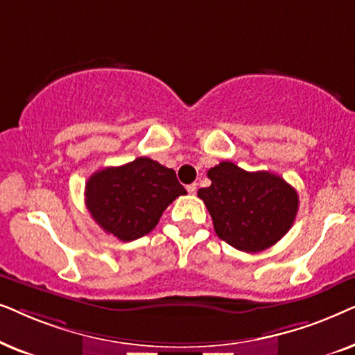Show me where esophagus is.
Instances as JSON below:
<instances>
[{"label":"esophagus","mask_w":355,"mask_h":355,"mask_svg":"<svg viewBox=\"0 0 355 355\" xmlns=\"http://www.w3.org/2000/svg\"><path fill=\"white\" fill-rule=\"evenodd\" d=\"M196 190H198V185H196V183H191V185H188V187H187V191L190 193V195H195Z\"/></svg>","instance_id":"obj_1"}]
</instances>
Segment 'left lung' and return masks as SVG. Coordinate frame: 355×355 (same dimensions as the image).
I'll use <instances>...</instances> for the list:
<instances>
[{
  "mask_svg": "<svg viewBox=\"0 0 355 355\" xmlns=\"http://www.w3.org/2000/svg\"><path fill=\"white\" fill-rule=\"evenodd\" d=\"M211 187L198 196L212 217L217 237L240 252H263L279 242L294 224L299 196L271 172H247L232 162L209 168Z\"/></svg>",
  "mask_w": 355,
  "mask_h": 355,
  "instance_id": "1",
  "label": "left lung"
}]
</instances>
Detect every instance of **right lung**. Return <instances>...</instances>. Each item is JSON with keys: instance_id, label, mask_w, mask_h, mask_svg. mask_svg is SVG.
Segmentation results:
<instances>
[{"instance_id": "obj_1", "label": "right lung", "mask_w": 355, "mask_h": 355, "mask_svg": "<svg viewBox=\"0 0 355 355\" xmlns=\"http://www.w3.org/2000/svg\"><path fill=\"white\" fill-rule=\"evenodd\" d=\"M180 195L187 190L175 170L149 157L98 170L86 183V206L92 219L121 242L149 234Z\"/></svg>"}]
</instances>
